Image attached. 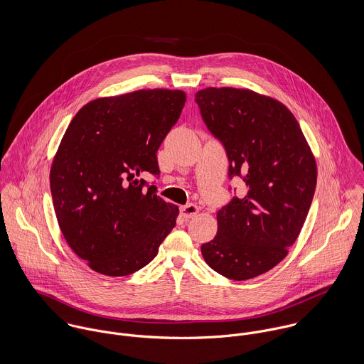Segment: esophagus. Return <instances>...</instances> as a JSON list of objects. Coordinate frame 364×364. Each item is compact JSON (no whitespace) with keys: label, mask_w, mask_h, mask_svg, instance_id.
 Masks as SVG:
<instances>
[{"label":"esophagus","mask_w":364,"mask_h":364,"mask_svg":"<svg viewBox=\"0 0 364 364\" xmlns=\"http://www.w3.org/2000/svg\"><path fill=\"white\" fill-rule=\"evenodd\" d=\"M199 213V208L196 205H186L181 208V214L183 218H192Z\"/></svg>","instance_id":"esophagus-1"}]
</instances>
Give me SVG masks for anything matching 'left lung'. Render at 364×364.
Wrapping results in <instances>:
<instances>
[{
	"mask_svg": "<svg viewBox=\"0 0 364 364\" xmlns=\"http://www.w3.org/2000/svg\"><path fill=\"white\" fill-rule=\"evenodd\" d=\"M208 130L247 193L217 213V234L202 245L208 266L224 277L247 280L289 254L307 218L316 164L294 114L251 90L208 87L195 95Z\"/></svg>",
	"mask_w": 364,
	"mask_h": 364,
	"instance_id": "left-lung-1",
	"label": "left lung"
}]
</instances>
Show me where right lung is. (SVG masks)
<instances>
[{
    "label": "right lung",
    "instance_id": "obj_1",
    "mask_svg": "<svg viewBox=\"0 0 364 364\" xmlns=\"http://www.w3.org/2000/svg\"><path fill=\"white\" fill-rule=\"evenodd\" d=\"M186 102L179 90L98 98L68 124L50 169L53 206L70 248L106 276L156 258L179 208L156 196V151Z\"/></svg>",
    "mask_w": 364,
    "mask_h": 364
}]
</instances>
